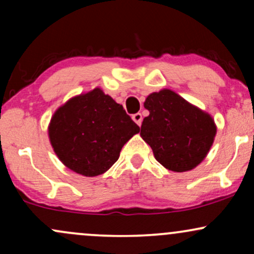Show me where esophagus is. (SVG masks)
Segmentation results:
<instances>
[{"label": "esophagus", "instance_id": "1", "mask_svg": "<svg viewBox=\"0 0 254 254\" xmlns=\"http://www.w3.org/2000/svg\"><path fill=\"white\" fill-rule=\"evenodd\" d=\"M132 119H133V122H135V123L138 125V127H141V124H142V121H143V118H142V115L141 113H135V115H132Z\"/></svg>", "mask_w": 254, "mask_h": 254}]
</instances>
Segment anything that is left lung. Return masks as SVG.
I'll return each instance as SVG.
<instances>
[{"instance_id":"left-lung-1","label":"left lung","mask_w":254,"mask_h":254,"mask_svg":"<svg viewBox=\"0 0 254 254\" xmlns=\"http://www.w3.org/2000/svg\"><path fill=\"white\" fill-rule=\"evenodd\" d=\"M149 116L142 122L141 137L167 170H193L205 159L216 135L210 115L171 89L151 93L144 101Z\"/></svg>"}]
</instances>
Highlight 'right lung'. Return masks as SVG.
Returning <instances> with one entry per match:
<instances>
[{"mask_svg":"<svg viewBox=\"0 0 254 254\" xmlns=\"http://www.w3.org/2000/svg\"><path fill=\"white\" fill-rule=\"evenodd\" d=\"M139 127L100 88L66 101L52 116L49 138L58 159L84 177L103 174Z\"/></svg>","mask_w":254,"mask_h":254,"instance_id":"add662e5","label":"right lung"}]
</instances>
